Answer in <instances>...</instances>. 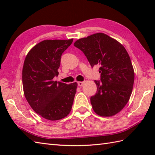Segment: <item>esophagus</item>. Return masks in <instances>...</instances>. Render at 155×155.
I'll list each match as a JSON object with an SVG mask.
<instances>
[{"label":"esophagus","mask_w":155,"mask_h":155,"mask_svg":"<svg viewBox=\"0 0 155 155\" xmlns=\"http://www.w3.org/2000/svg\"><path fill=\"white\" fill-rule=\"evenodd\" d=\"M84 83H85V81H81V82H78V85L79 87H82V86H83V84H84Z\"/></svg>","instance_id":"obj_1"}]
</instances>
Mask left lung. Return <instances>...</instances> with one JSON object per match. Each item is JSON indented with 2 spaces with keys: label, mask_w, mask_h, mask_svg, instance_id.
I'll use <instances>...</instances> for the list:
<instances>
[{
  "label": "left lung",
  "mask_w": 155,
  "mask_h": 155,
  "mask_svg": "<svg viewBox=\"0 0 155 155\" xmlns=\"http://www.w3.org/2000/svg\"><path fill=\"white\" fill-rule=\"evenodd\" d=\"M74 46L83 52L92 67L100 66L101 80L94 81L97 93L91 97L94 111L103 117L116 114L129 100L134 80L132 62L126 49L101 32L78 39Z\"/></svg>",
  "instance_id": "1"
}]
</instances>
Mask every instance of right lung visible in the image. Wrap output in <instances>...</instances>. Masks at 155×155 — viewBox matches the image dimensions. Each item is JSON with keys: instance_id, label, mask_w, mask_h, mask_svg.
Segmentation results:
<instances>
[{"instance_id": "right-lung-1", "label": "right lung", "mask_w": 155, "mask_h": 155, "mask_svg": "<svg viewBox=\"0 0 155 155\" xmlns=\"http://www.w3.org/2000/svg\"><path fill=\"white\" fill-rule=\"evenodd\" d=\"M73 39L45 40L35 45L25 58L22 81L26 99L38 114L47 120L63 118L70 113L77 83L54 81L62 53Z\"/></svg>"}]
</instances>
